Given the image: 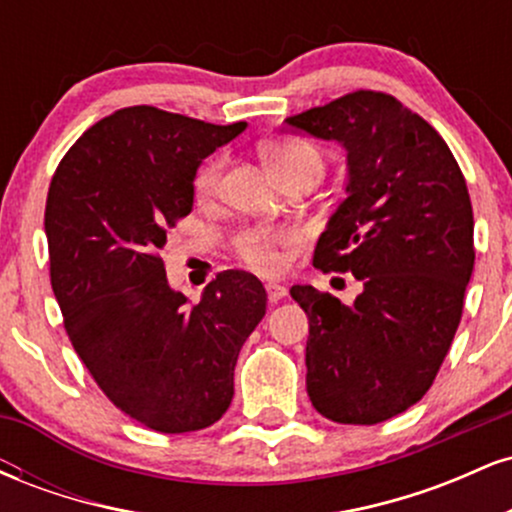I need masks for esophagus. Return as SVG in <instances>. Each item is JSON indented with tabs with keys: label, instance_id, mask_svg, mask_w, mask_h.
Masks as SVG:
<instances>
[{
	"label": "esophagus",
	"instance_id": "1",
	"mask_svg": "<svg viewBox=\"0 0 512 512\" xmlns=\"http://www.w3.org/2000/svg\"><path fill=\"white\" fill-rule=\"evenodd\" d=\"M264 289H267L269 303H279L281 298L286 296V286L284 284H276V281H269V284H264Z\"/></svg>",
	"mask_w": 512,
	"mask_h": 512
}]
</instances>
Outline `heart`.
Returning <instances> with one entry per match:
<instances>
[{
	"instance_id": "1",
	"label": "heart",
	"mask_w": 512,
	"mask_h": 512,
	"mask_svg": "<svg viewBox=\"0 0 512 512\" xmlns=\"http://www.w3.org/2000/svg\"><path fill=\"white\" fill-rule=\"evenodd\" d=\"M262 156L267 166L276 175V180L289 178L298 170L317 166L322 168V156L313 144L303 142L298 137H276L264 142ZM223 170H226V156H214L197 170L195 192L199 197H214L219 192ZM301 243V233L293 228L276 226H245L233 236V248L248 267L262 274H272L281 267L284 255L281 250L293 248Z\"/></svg>"
}]
</instances>
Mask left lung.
I'll return each mask as SVG.
<instances>
[{"label": "left lung", "mask_w": 512, "mask_h": 512, "mask_svg": "<svg viewBox=\"0 0 512 512\" xmlns=\"http://www.w3.org/2000/svg\"><path fill=\"white\" fill-rule=\"evenodd\" d=\"M286 122L349 151L346 199L313 264L363 284L354 305L291 289L310 325L308 397L337 424H380L426 395L462 320L474 269L467 182L443 137L390 93L358 88Z\"/></svg>", "instance_id": "8db88e82"}]
</instances>
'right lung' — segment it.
Masks as SVG:
<instances>
[{
    "instance_id": "right-lung-1",
    "label": "right lung",
    "mask_w": 512,
    "mask_h": 512,
    "mask_svg": "<svg viewBox=\"0 0 512 512\" xmlns=\"http://www.w3.org/2000/svg\"><path fill=\"white\" fill-rule=\"evenodd\" d=\"M243 129L122 108L81 134L50 182V284L69 342L117 409L161 433L226 414L240 346L267 310L260 279L240 269L216 274L190 305L161 260L192 211L202 158Z\"/></svg>"
}]
</instances>
